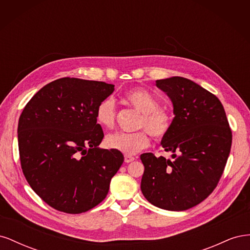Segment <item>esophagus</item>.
<instances>
[{"label": "esophagus", "instance_id": "obj_1", "mask_svg": "<svg viewBox=\"0 0 250 250\" xmlns=\"http://www.w3.org/2000/svg\"><path fill=\"white\" fill-rule=\"evenodd\" d=\"M124 161H125V163H130V162L134 161V157L131 155H125Z\"/></svg>", "mask_w": 250, "mask_h": 250}]
</instances>
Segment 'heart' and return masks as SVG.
<instances>
[{"label": "heart", "instance_id": "1", "mask_svg": "<svg viewBox=\"0 0 250 250\" xmlns=\"http://www.w3.org/2000/svg\"><path fill=\"white\" fill-rule=\"evenodd\" d=\"M127 104L141 113L139 128L145 129L155 139H163L169 132L172 125L171 115L160 108L157 98L144 88H134L124 97ZM97 123L104 128H111L116 122V105L112 99H105L96 108ZM105 144L127 155H133L149 146L150 139L146 131L134 133L113 132L105 138Z\"/></svg>", "mask_w": 250, "mask_h": 250}]
</instances>
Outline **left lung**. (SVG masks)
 <instances>
[{
  "instance_id": "left-lung-1",
  "label": "left lung",
  "mask_w": 250,
  "mask_h": 250,
  "mask_svg": "<svg viewBox=\"0 0 250 250\" xmlns=\"http://www.w3.org/2000/svg\"><path fill=\"white\" fill-rule=\"evenodd\" d=\"M168 95L174 119L161 145L173 160L143 153L141 190L153 206L186 210L214 191L231 147V130L223 105L197 83L184 77L156 80Z\"/></svg>"
}]
</instances>
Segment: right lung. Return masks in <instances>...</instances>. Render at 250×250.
<instances>
[{
    "mask_svg": "<svg viewBox=\"0 0 250 250\" xmlns=\"http://www.w3.org/2000/svg\"><path fill=\"white\" fill-rule=\"evenodd\" d=\"M115 90L102 81L64 77L41 88L22 110L18 141L22 173L50 207L80 214L98 206L124 162L101 149L96 108Z\"/></svg>",
    "mask_w": 250,
    "mask_h": 250,
    "instance_id": "obj_1",
    "label": "right lung"
}]
</instances>
